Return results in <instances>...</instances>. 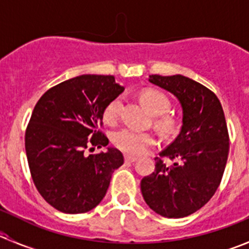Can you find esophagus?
<instances>
[{
    "mask_svg": "<svg viewBox=\"0 0 249 249\" xmlns=\"http://www.w3.org/2000/svg\"><path fill=\"white\" fill-rule=\"evenodd\" d=\"M137 160V158L131 157V155H125V161L126 162H135Z\"/></svg>",
    "mask_w": 249,
    "mask_h": 249,
    "instance_id": "1",
    "label": "esophagus"
}]
</instances>
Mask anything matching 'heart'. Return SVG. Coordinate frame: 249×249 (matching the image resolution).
Wrapping results in <instances>:
<instances>
[{
  "label": "heart",
  "instance_id": "heart-1",
  "mask_svg": "<svg viewBox=\"0 0 249 249\" xmlns=\"http://www.w3.org/2000/svg\"><path fill=\"white\" fill-rule=\"evenodd\" d=\"M141 102L143 106L154 115H161L157 120V125L165 132H173L178 127V122L170 115H162L169 112L170 100L159 90L148 89L141 94ZM122 107V99L117 97L110 101L105 108L104 118L107 123H112L117 119L119 109ZM115 147L122 152L131 155H140L144 153L149 147L155 144V137L147 132H139L131 129H122L113 136Z\"/></svg>",
  "mask_w": 249,
  "mask_h": 249
}]
</instances>
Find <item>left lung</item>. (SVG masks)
Wrapping results in <instances>:
<instances>
[{"instance_id":"obj_1","label":"left lung","mask_w":249,"mask_h":249,"mask_svg":"<svg viewBox=\"0 0 249 249\" xmlns=\"http://www.w3.org/2000/svg\"><path fill=\"white\" fill-rule=\"evenodd\" d=\"M148 82L171 92L182 107L178 136L155 158V171L141 180L145 203L166 218H184L214 195L227 165L229 135L218 97L190 78L152 74ZM162 157L176 159L171 167Z\"/></svg>"}]
</instances>
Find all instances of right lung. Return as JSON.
<instances>
[{
    "label": "right lung",
    "mask_w": 249,
    "mask_h": 249,
    "mask_svg": "<svg viewBox=\"0 0 249 249\" xmlns=\"http://www.w3.org/2000/svg\"><path fill=\"white\" fill-rule=\"evenodd\" d=\"M123 91L113 76L82 74L53 87L35 106L25 134L27 162L39 194L60 212L96 207L124 162L113 147L89 157L84 153L90 145L108 144L97 129L107 105Z\"/></svg>",
    "instance_id": "right-lung-1"
}]
</instances>
